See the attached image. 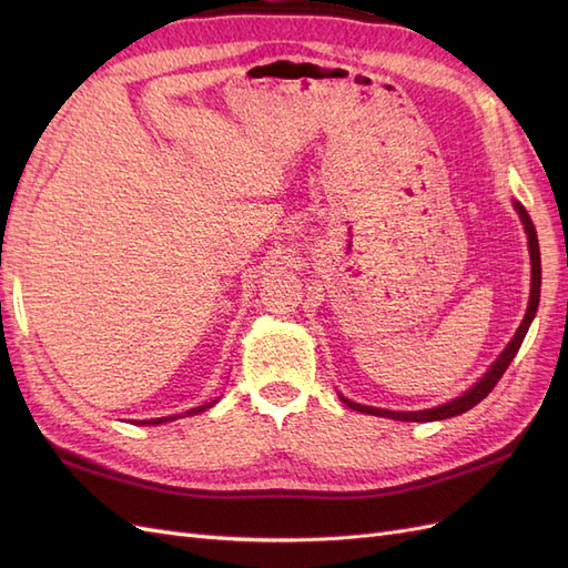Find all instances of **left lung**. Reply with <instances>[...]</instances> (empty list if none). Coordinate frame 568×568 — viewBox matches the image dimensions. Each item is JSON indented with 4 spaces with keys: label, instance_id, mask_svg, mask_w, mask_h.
Returning a JSON list of instances; mask_svg holds the SVG:
<instances>
[{
    "label": "left lung",
    "instance_id": "obj_1",
    "mask_svg": "<svg viewBox=\"0 0 568 568\" xmlns=\"http://www.w3.org/2000/svg\"><path fill=\"white\" fill-rule=\"evenodd\" d=\"M514 209H517L519 217H521V225L526 230V236H528V253H530V296H528V307H526V315L519 324L517 334L511 336V341L507 343V348L497 355L495 363L490 365V369L480 376V379L464 390L462 395H457V398L443 403V405H436V407H428V409H415V412H395V409H382V407H369V405H359V403H353L348 400L346 395L338 393V398L346 403L351 409H357V412H365V415H374V417H386V419H395V422H440V419H450V417H457V415H464V412L471 409L474 405H478L480 400L486 398V395L495 388V384L503 379V374L507 372L509 363L514 359V355L519 353L521 343L526 338V332L528 326L532 322V317H536L538 313V303H540V246H538V234H536V227H532V220L530 215L526 213L524 205L519 201H511Z\"/></svg>",
    "mask_w": 568,
    "mask_h": 568
}]
</instances>
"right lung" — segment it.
Listing matches in <instances>:
<instances>
[{"instance_id":"1","label":"right lung","mask_w":568,"mask_h":568,"mask_svg":"<svg viewBox=\"0 0 568 568\" xmlns=\"http://www.w3.org/2000/svg\"><path fill=\"white\" fill-rule=\"evenodd\" d=\"M217 400H211V403H205V405H199V407H192V409H186V412H182V415H173V417H159V419H140L136 424H144V426H156V424H165V422H175V419H182V417H194V415H199V412H205V409H211L213 405H215Z\"/></svg>"}]
</instances>
